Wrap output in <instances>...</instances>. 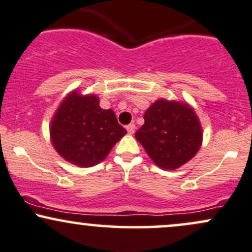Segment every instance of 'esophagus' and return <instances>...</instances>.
Segmentation results:
<instances>
[{
    "label": "esophagus",
    "instance_id": "34e87169",
    "mask_svg": "<svg viewBox=\"0 0 252 252\" xmlns=\"http://www.w3.org/2000/svg\"><path fill=\"white\" fill-rule=\"evenodd\" d=\"M126 131H128L129 135H132L135 132V124L131 123L129 126H126Z\"/></svg>",
    "mask_w": 252,
    "mask_h": 252
}]
</instances>
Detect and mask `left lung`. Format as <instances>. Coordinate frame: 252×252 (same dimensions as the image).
Segmentation results:
<instances>
[{"label": "left lung", "instance_id": "left-lung-1", "mask_svg": "<svg viewBox=\"0 0 252 252\" xmlns=\"http://www.w3.org/2000/svg\"><path fill=\"white\" fill-rule=\"evenodd\" d=\"M135 137L157 166L175 170L198 153L203 130L189 103L159 98L147 109Z\"/></svg>", "mask_w": 252, "mask_h": 252}]
</instances>
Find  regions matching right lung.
<instances>
[{"mask_svg":"<svg viewBox=\"0 0 252 252\" xmlns=\"http://www.w3.org/2000/svg\"><path fill=\"white\" fill-rule=\"evenodd\" d=\"M50 141L56 153L71 164L89 168L109 155L126 134L111 109L99 107L95 94L72 90L51 117Z\"/></svg>","mask_w":252,"mask_h":252,"instance_id":"right-lung-1","label":"right lung"}]
</instances>
